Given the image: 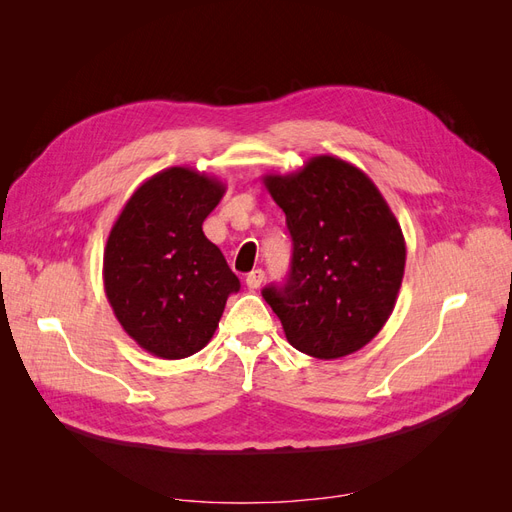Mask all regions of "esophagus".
I'll return each instance as SVG.
<instances>
[{"instance_id":"obj_1","label":"esophagus","mask_w":512,"mask_h":512,"mask_svg":"<svg viewBox=\"0 0 512 512\" xmlns=\"http://www.w3.org/2000/svg\"><path fill=\"white\" fill-rule=\"evenodd\" d=\"M262 280H265V271H262V269H254L252 273H247V277H245V284L250 286L252 290H256V288H260Z\"/></svg>"}]
</instances>
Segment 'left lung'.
<instances>
[{"label": "left lung", "instance_id": "left-lung-1", "mask_svg": "<svg viewBox=\"0 0 512 512\" xmlns=\"http://www.w3.org/2000/svg\"><path fill=\"white\" fill-rule=\"evenodd\" d=\"M262 183L286 213L292 262L284 286L262 297L292 348L316 359L361 350L393 314L404 280V232L361 168L316 156Z\"/></svg>", "mask_w": 512, "mask_h": 512}]
</instances>
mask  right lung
<instances>
[{
    "label": "right lung",
    "mask_w": 512,
    "mask_h": 512,
    "mask_svg": "<svg viewBox=\"0 0 512 512\" xmlns=\"http://www.w3.org/2000/svg\"><path fill=\"white\" fill-rule=\"evenodd\" d=\"M226 185L170 166L138 185L104 247V292L134 342L160 359L203 350L241 288L203 222Z\"/></svg>",
    "instance_id": "right-lung-1"
}]
</instances>
